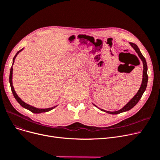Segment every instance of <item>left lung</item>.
I'll return each instance as SVG.
<instances>
[{
  "instance_id": "left-lung-1",
  "label": "left lung",
  "mask_w": 160,
  "mask_h": 160,
  "mask_svg": "<svg viewBox=\"0 0 160 160\" xmlns=\"http://www.w3.org/2000/svg\"><path fill=\"white\" fill-rule=\"evenodd\" d=\"M130 44L131 45V46L134 49V50L136 51V52L138 53V56L139 57V58L141 59V60L143 62V79H142V84H141V87L138 90V92H137L136 94L133 97V98L131 99L127 104H126L125 106H124L121 109L118 110V111H114V112H109V111H106L105 110L102 109H100L101 111L105 112L107 113L110 114H118L119 113H121V112H124L126 111H128L129 110H130L131 108H132L138 102V101H139V99H141V98L142 97L144 92L146 90L147 86V82H148V75H147V62L145 60V58L143 57V55H142V53H141L139 48L138 47V46L133 43V42H129ZM93 105L96 106V107H98L96 105H95L93 104Z\"/></svg>"
}]
</instances>
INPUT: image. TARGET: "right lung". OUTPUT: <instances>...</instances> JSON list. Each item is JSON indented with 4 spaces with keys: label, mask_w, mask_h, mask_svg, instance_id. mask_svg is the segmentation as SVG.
Here are the masks:
<instances>
[{
    "label": "right lung",
    "mask_w": 160,
    "mask_h": 160,
    "mask_svg": "<svg viewBox=\"0 0 160 160\" xmlns=\"http://www.w3.org/2000/svg\"><path fill=\"white\" fill-rule=\"evenodd\" d=\"M22 50H23V48L21 49V50H19V51H18L17 53H16V55H15V57L13 58V64H12V67H11L10 73H9V83H10V87H11V89H12V93H13V96H14V98H15V99L17 100V101L18 103H19V104H20L22 107H24V108H26V109H28V110H29L30 111H31L32 112H33V113H35V114H39V113H42V112H48V111L52 110L53 108H54L55 107H56L57 106H55V107H53L48 108H35V107H32V106H31V105H30L26 104V102H24L23 101H22L21 99L17 96V94L15 91V90H14V88H13V83H12V74H13V67H13V64H14L15 59V58L17 57V55H18V53L21 52Z\"/></svg>",
    "instance_id": "right-lung-1"
}]
</instances>
